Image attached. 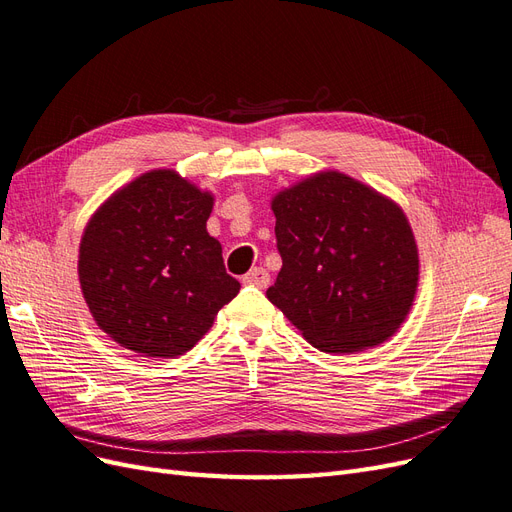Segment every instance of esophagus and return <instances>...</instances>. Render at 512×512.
I'll list each match as a JSON object with an SVG mask.
<instances>
[{"label":"esophagus","mask_w":512,"mask_h":512,"mask_svg":"<svg viewBox=\"0 0 512 512\" xmlns=\"http://www.w3.org/2000/svg\"><path fill=\"white\" fill-rule=\"evenodd\" d=\"M269 282H271V277H269L267 269H262V267H254L250 273L243 275V284H247V286L267 288Z\"/></svg>","instance_id":"esophagus-1"}]
</instances>
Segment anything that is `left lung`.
I'll list each match as a JSON object with an SVG mask.
<instances>
[{
	"instance_id": "left-lung-1",
	"label": "left lung",
	"mask_w": 512,
	"mask_h": 512,
	"mask_svg": "<svg viewBox=\"0 0 512 512\" xmlns=\"http://www.w3.org/2000/svg\"><path fill=\"white\" fill-rule=\"evenodd\" d=\"M271 209L282 271L269 301L322 352L386 342L406 320L418 284L404 211L335 170L280 192Z\"/></svg>"
}]
</instances>
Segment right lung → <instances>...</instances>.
<instances>
[{
  "label": "right lung",
  "mask_w": 512,
  "mask_h": 512,
  "mask_svg": "<svg viewBox=\"0 0 512 512\" xmlns=\"http://www.w3.org/2000/svg\"><path fill=\"white\" fill-rule=\"evenodd\" d=\"M213 196L173 170H151L89 220L79 280L98 327L141 356L194 348L237 297L222 245L207 232Z\"/></svg>",
  "instance_id": "right-lung-1"
}]
</instances>
